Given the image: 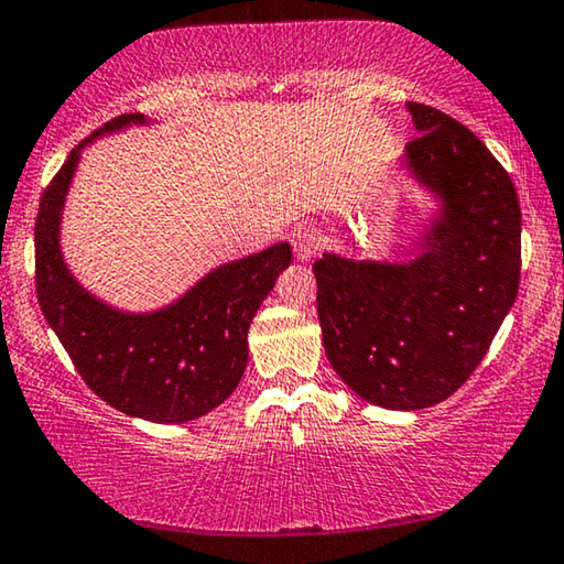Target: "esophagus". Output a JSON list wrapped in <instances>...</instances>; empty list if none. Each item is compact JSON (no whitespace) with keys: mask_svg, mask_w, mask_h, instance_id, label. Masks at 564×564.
I'll list each match as a JSON object with an SVG mask.
<instances>
[{"mask_svg":"<svg viewBox=\"0 0 564 564\" xmlns=\"http://www.w3.org/2000/svg\"><path fill=\"white\" fill-rule=\"evenodd\" d=\"M291 245L299 260H312L322 248V235L314 227H296L291 232Z\"/></svg>","mask_w":564,"mask_h":564,"instance_id":"34e87169","label":"esophagus"}]
</instances>
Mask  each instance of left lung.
Masks as SVG:
<instances>
[{
	"label": "left lung",
	"mask_w": 564,
	"mask_h": 564,
	"mask_svg": "<svg viewBox=\"0 0 564 564\" xmlns=\"http://www.w3.org/2000/svg\"><path fill=\"white\" fill-rule=\"evenodd\" d=\"M416 178L444 196L426 252L409 265L314 263L332 368L360 399L416 411L457 391L486 358L521 279V206L509 171L440 109L409 101Z\"/></svg>",
	"instance_id": "obj_1"
}]
</instances>
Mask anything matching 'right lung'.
I'll return each mask as SVG.
<instances>
[{"label": "right lung", "instance_id": "obj_1", "mask_svg": "<svg viewBox=\"0 0 564 564\" xmlns=\"http://www.w3.org/2000/svg\"><path fill=\"white\" fill-rule=\"evenodd\" d=\"M130 122H142V117L120 115L101 124L70 150L45 186L35 219V291L78 376L101 401L148 422L184 424L209 414L240 383L250 322L289 268L291 245H273L217 268L155 314H122L89 296L63 265L61 206L78 150Z\"/></svg>", "mask_w": 564, "mask_h": 564}]
</instances>
